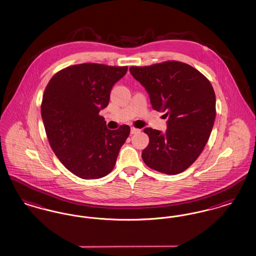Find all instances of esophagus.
<instances>
[{
	"label": "esophagus",
	"mask_w": 256,
	"mask_h": 256,
	"mask_svg": "<svg viewBox=\"0 0 256 256\" xmlns=\"http://www.w3.org/2000/svg\"><path fill=\"white\" fill-rule=\"evenodd\" d=\"M140 132V130H138V128H130V134H138Z\"/></svg>",
	"instance_id": "1"
}]
</instances>
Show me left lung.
Listing matches in <instances>:
<instances>
[{
	"label": "left lung",
	"mask_w": 256,
	"mask_h": 256,
	"mask_svg": "<svg viewBox=\"0 0 256 256\" xmlns=\"http://www.w3.org/2000/svg\"><path fill=\"white\" fill-rule=\"evenodd\" d=\"M134 78L145 87L152 108L165 112L163 134L146 128L150 142L142 152L146 166L167 174L189 168L198 158L213 128L216 96L210 82L192 66L166 61L130 67Z\"/></svg>",
	"instance_id": "8db88e82"
}]
</instances>
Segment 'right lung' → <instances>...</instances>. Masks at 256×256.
<instances>
[{"instance_id":"right-lung-1","label":"right lung","mask_w":256,"mask_h":256,"mask_svg":"<svg viewBox=\"0 0 256 256\" xmlns=\"http://www.w3.org/2000/svg\"><path fill=\"white\" fill-rule=\"evenodd\" d=\"M126 71V66L78 64L56 74L46 86L41 115L50 145L61 163L80 178L108 174L130 135L128 126L111 130L98 114Z\"/></svg>"}]
</instances>
